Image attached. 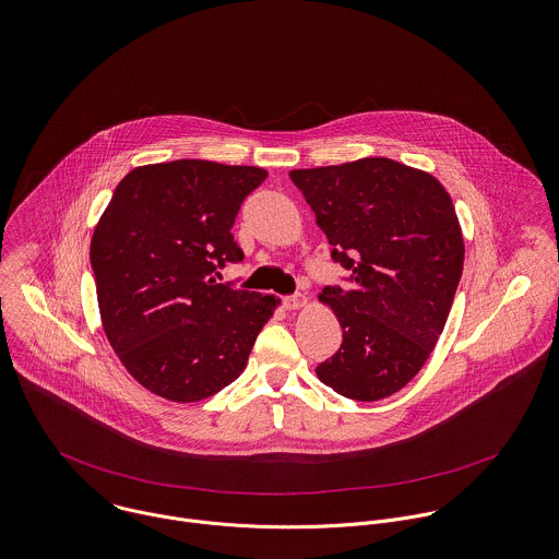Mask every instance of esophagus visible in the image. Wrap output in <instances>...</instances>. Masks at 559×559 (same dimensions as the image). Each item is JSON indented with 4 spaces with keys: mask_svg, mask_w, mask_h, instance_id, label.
I'll return each instance as SVG.
<instances>
[{
    "mask_svg": "<svg viewBox=\"0 0 559 559\" xmlns=\"http://www.w3.org/2000/svg\"><path fill=\"white\" fill-rule=\"evenodd\" d=\"M305 305H307V296L305 294H292V296L283 298V307L285 309H300Z\"/></svg>",
    "mask_w": 559,
    "mask_h": 559,
    "instance_id": "34e87169",
    "label": "esophagus"
}]
</instances>
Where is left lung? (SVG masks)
I'll return each instance as SVG.
<instances>
[{
    "label": "left lung",
    "mask_w": 559,
    "mask_h": 559,
    "mask_svg": "<svg viewBox=\"0 0 559 559\" xmlns=\"http://www.w3.org/2000/svg\"><path fill=\"white\" fill-rule=\"evenodd\" d=\"M349 289L326 285L343 341L318 378L343 397L376 402L426 365L462 276L464 243L445 188L386 157L289 173Z\"/></svg>",
    "instance_id": "1"
}]
</instances>
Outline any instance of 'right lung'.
<instances>
[{"instance_id": "add662e5", "label": "right lung", "mask_w": 559, "mask_h": 559, "mask_svg": "<svg viewBox=\"0 0 559 559\" xmlns=\"http://www.w3.org/2000/svg\"><path fill=\"white\" fill-rule=\"evenodd\" d=\"M265 177L203 159L133 168L95 228L104 331L127 371L164 400L199 402L239 378L278 305L214 278L243 259L230 228Z\"/></svg>"}]
</instances>
